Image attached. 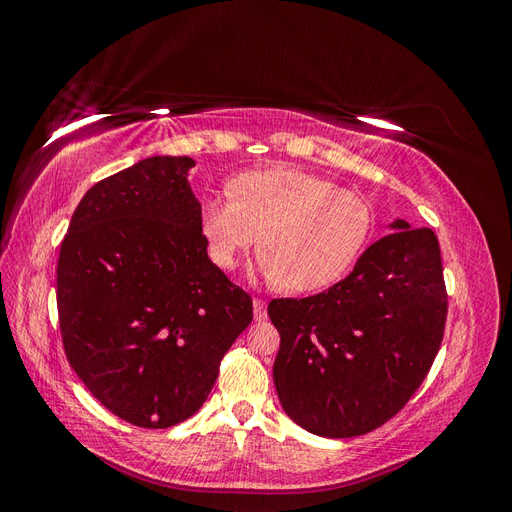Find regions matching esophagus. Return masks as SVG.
Instances as JSON below:
<instances>
[{
    "instance_id": "34e87169",
    "label": "esophagus",
    "mask_w": 512,
    "mask_h": 512,
    "mask_svg": "<svg viewBox=\"0 0 512 512\" xmlns=\"http://www.w3.org/2000/svg\"><path fill=\"white\" fill-rule=\"evenodd\" d=\"M254 320L256 322H265L267 320V301L262 299H254Z\"/></svg>"
}]
</instances>
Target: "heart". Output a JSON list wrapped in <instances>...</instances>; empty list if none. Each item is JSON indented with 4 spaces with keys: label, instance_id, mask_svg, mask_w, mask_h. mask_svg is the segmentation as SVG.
I'll use <instances>...</instances> for the list:
<instances>
[{
    "label": "heart",
    "instance_id": "heart-1",
    "mask_svg": "<svg viewBox=\"0 0 512 512\" xmlns=\"http://www.w3.org/2000/svg\"><path fill=\"white\" fill-rule=\"evenodd\" d=\"M374 215L367 198L288 166L241 175L232 194L209 196L200 228L213 262L235 269L260 237V269L288 292L335 284L361 256Z\"/></svg>",
    "mask_w": 512,
    "mask_h": 512
}]
</instances>
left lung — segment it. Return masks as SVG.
I'll return each mask as SVG.
<instances>
[{
    "label": "left lung",
    "instance_id": "1",
    "mask_svg": "<svg viewBox=\"0 0 512 512\" xmlns=\"http://www.w3.org/2000/svg\"><path fill=\"white\" fill-rule=\"evenodd\" d=\"M393 228L329 290L269 303L277 395L316 436H363L391 421L440 350L448 294L438 237L404 220Z\"/></svg>",
    "mask_w": 512,
    "mask_h": 512
}]
</instances>
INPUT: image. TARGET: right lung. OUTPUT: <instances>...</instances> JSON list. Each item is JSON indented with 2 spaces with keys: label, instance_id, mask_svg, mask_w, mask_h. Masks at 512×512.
Listing matches in <instances>:
<instances>
[{
  "label": "right lung",
  "instance_id": "1",
  "mask_svg": "<svg viewBox=\"0 0 512 512\" xmlns=\"http://www.w3.org/2000/svg\"><path fill=\"white\" fill-rule=\"evenodd\" d=\"M192 158L156 156L89 188L57 262L68 363L126 423L166 429L205 404L252 297L207 256Z\"/></svg>",
  "mask_w": 512,
  "mask_h": 512
}]
</instances>
